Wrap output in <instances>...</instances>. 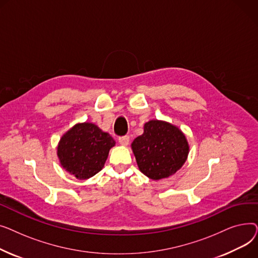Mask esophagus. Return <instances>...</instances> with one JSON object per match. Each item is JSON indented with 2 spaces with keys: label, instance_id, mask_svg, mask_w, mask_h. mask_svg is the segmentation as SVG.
Listing matches in <instances>:
<instances>
[{
  "label": "esophagus",
  "instance_id": "obj_1",
  "mask_svg": "<svg viewBox=\"0 0 258 258\" xmlns=\"http://www.w3.org/2000/svg\"><path fill=\"white\" fill-rule=\"evenodd\" d=\"M119 143L121 144V145H123V146H126V145H128V143H130V137L128 136H122V137H119Z\"/></svg>",
  "mask_w": 258,
  "mask_h": 258
}]
</instances>
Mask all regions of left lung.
Returning a JSON list of instances; mask_svg holds the SVG:
<instances>
[{
    "instance_id": "obj_1",
    "label": "left lung",
    "mask_w": 258,
    "mask_h": 258,
    "mask_svg": "<svg viewBox=\"0 0 258 258\" xmlns=\"http://www.w3.org/2000/svg\"><path fill=\"white\" fill-rule=\"evenodd\" d=\"M140 171L152 180L168 178L185 163L189 145L182 131L169 122L151 120L132 143Z\"/></svg>"
}]
</instances>
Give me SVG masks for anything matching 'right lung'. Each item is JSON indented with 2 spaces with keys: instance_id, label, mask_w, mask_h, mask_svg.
<instances>
[{
  "instance_id": "1",
  "label": "right lung",
  "mask_w": 258,
  "mask_h": 258,
  "mask_svg": "<svg viewBox=\"0 0 258 258\" xmlns=\"http://www.w3.org/2000/svg\"><path fill=\"white\" fill-rule=\"evenodd\" d=\"M115 143L110 134L94 123L84 122L62 135L57 156L62 168L79 180H87L103 168Z\"/></svg>"
}]
</instances>
